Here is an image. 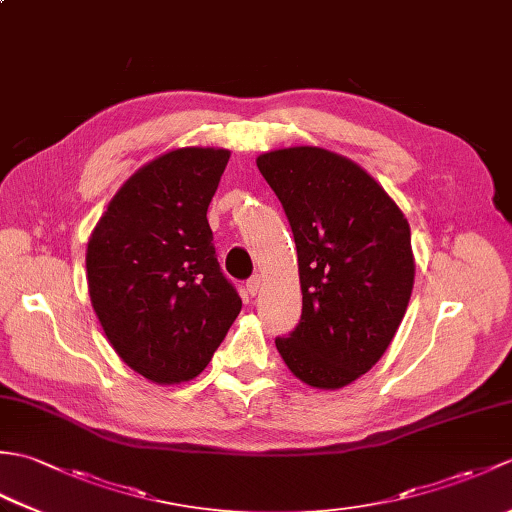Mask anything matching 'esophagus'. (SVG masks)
<instances>
[{
    "mask_svg": "<svg viewBox=\"0 0 512 512\" xmlns=\"http://www.w3.org/2000/svg\"><path fill=\"white\" fill-rule=\"evenodd\" d=\"M259 288H262V277H259V275H253V277L246 281V292H248L250 297H255L257 292H259Z\"/></svg>",
    "mask_w": 512,
    "mask_h": 512,
    "instance_id": "1",
    "label": "esophagus"
}]
</instances>
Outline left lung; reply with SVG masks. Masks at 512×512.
Masks as SVG:
<instances>
[{"label":"left lung","instance_id":"left-lung-1","mask_svg":"<svg viewBox=\"0 0 512 512\" xmlns=\"http://www.w3.org/2000/svg\"><path fill=\"white\" fill-rule=\"evenodd\" d=\"M295 235L301 321L275 345L288 369L317 389H341L385 354L409 306L407 217L350 158L321 147L257 158Z\"/></svg>","mask_w":512,"mask_h":512}]
</instances>
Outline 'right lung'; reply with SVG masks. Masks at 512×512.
I'll return each instance as SVG.
<instances>
[{"mask_svg": "<svg viewBox=\"0 0 512 512\" xmlns=\"http://www.w3.org/2000/svg\"><path fill=\"white\" fill-rule=\"evenodd\" d=\"M228 158L226 149L182 147L147 162L88 242L96 317L116 354L151 383L198 376L242 310L206 220Z\"/></svg>", "mask_w": 512, "mask_h": 512, "instance_id": "add662e5", "label": "right lung"}]
</instances>
